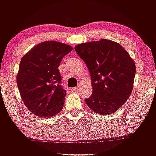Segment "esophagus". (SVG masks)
I'll return each mask as SVG.
<instances>
[{"label": "esophagus", "mask_w": 156, "mask_h": 156, "mask_svg": "<svg viewBox=\"0 0 156 156\" xmlns=\"http://www.w3.org/2000/svg\"><path fill=\"white\" fill-rule=\"evenodd\" d=\"M80 89V87L78 86V87H74V88H72L71 89V90L73 91V92H77V91H78Z\"/></svg>", "instance_id": "1"}]
</instances>
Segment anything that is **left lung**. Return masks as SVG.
<instances>
[{
  "instance_id": "left-lung-1",
  "label": "left lung",
  "mask_w": 156,
  "mask_h": 156,
  "mask_svg": "<svg viewBox=\"0 0 156 156\" xmlns=\"http://www.w3.org/2000/svg\"><path fill=\"white\" fill-rule=\"evenodd\" d=\"M75 51L90 73L92 94L85 100L87 105L102 115L117 112L133 91L136 74L133 58L121 44L109 39L78 44Z\"/></svg>"
}]
</instances>
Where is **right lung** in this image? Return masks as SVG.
I'll list each match as a JSON object with an SVG mask.
<instances>
[{
  "mask_svg": "<svg viewBox=\"0 0 156 156\" xmlns=\"http://www.w3.org/2000/svg\"><path fill=\"white\" fill-rule=\"evenodd\" d=\"M70 45L45 41L32 48L23 56L17 74L21 99L27 108L39 117L56 115L64 106L67 92L60 85L58 67Z\"/></svg>",
  "mask_w": 156,
  "mask_h": 156,
  "instance_id": "right-lung-1",
  "label": "right lung"
}]
</instances>
